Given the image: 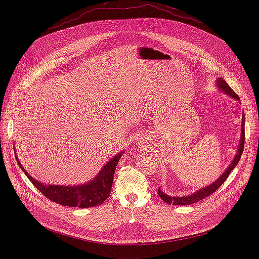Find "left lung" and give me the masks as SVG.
I'll list each match as a JSON object with an SVG mask.
<instances>
[{
    "mask_svg": "<svg viewBox=\"0 0 259 259\" xmlns=\"http://www.w3.org/2000/svg\"><path fill=\"white\" fill-rule=\"evenodd\" d=\"M216 86L222 92L229 95V97L233 98L236 101L240 100L238 95L232 89H231V87L227 84V81L225 79H223L222 77L217 78ZM243 147H244V114L242 113L241 135H240V142H239V145H238L237 153H236L234 159L232 160V162H231L229 167L226 169V171L220 176V178L217 179L214 183H212L211 185H209L205 188H201V189L198 190V191L192 193L191 195H187V196H169L165 192H162L160 188H158L157 191H158L159 197L165 202H167L168 205H171V203H172V205H174V206H186V205H191V203L197 202V201H199L203 198H206L207 196L211 195L224 184V182H226V180L228 179V176L231 173V171H232L236 167V165L238 164V161L241 157V154H242V151H243Z\"/></svg>",
    "mask_w": 259,
    "mask_h": 259,
    "instance_id": "1",
    "label": "left lung"
}]
</instances>
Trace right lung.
I'll list each match as a JSON object with an SVG mask.
<instances>
[{
  "instance_id": "add662e5",
  "label": "right lung",
  "mask_w": 259,
  "mask_h": 259,
  "mask_svg": "<svg viewBox=\"0 0 259 259\" xmlns=\"http://www.w3.org/2000/svg\"><path fill=\"white\" fill-rule=\"evenodd\" d=\"M124 152H119L114 155L110 160L106 162L98 176L87 184L79 186H56L45 185L35 181L27 173L15 152L16 159L20 168L26 174L27 178L34 185L40 193H43L48 199L62 206L77 207V208H91L98 207L109 197L111 192L113 183V176L117 166V162Z\"/></svg>"
}]
</instances>
